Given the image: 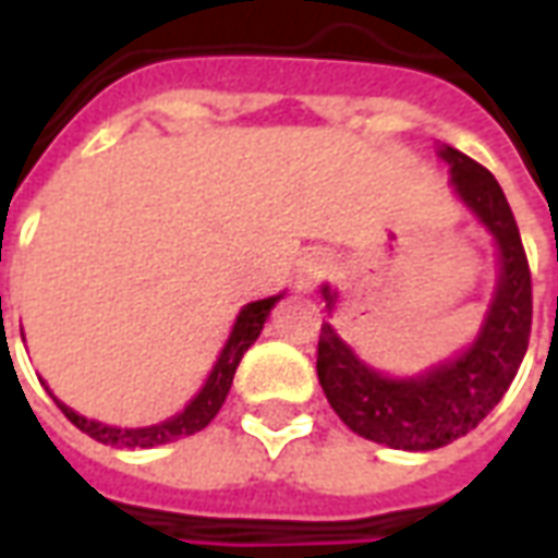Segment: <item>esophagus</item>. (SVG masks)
Here are the masks:
<instances>
[{"label": "esophagus", "instance_id": "1", "mask_svg": "<svg viewBox=\"0 0 558 558\" xmlns=\"http://www.w3.org/2000/svg\"><path fill=\"white\" fill-rule=\"evenodd\" d=\"M328 259L319 254H307L299 259V268H295V283L299 290H314L319 280L326 278Z\"/></svg>", "mask_w": 558, "mask_h": 558}]
</instances>
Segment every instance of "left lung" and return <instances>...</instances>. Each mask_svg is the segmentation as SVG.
<instances>
[{"label":"left lung","mask_w":558,"mask_h":558,"mask_svg":"<svg viewBox=\"0 0 558 558\" xmlns=\"http://www.w3.org/2000/svg\"><path fill=\"white\" fill-rule=\"evenodd\" d=\"M439 155L451 163L457 196L493 232L502 259L496 295L475 343L454 362L415 379L371 371L328 323L319 328L316 343L319 386L340 421L371 442L403 451H433L475 430L514 383L532 331V275L502 187L490 170L463 151L445 146ZM323 292L331 311L335 295L328 287Z\"/></svg>","instance_id":"left-lung-1"}]
</instances>
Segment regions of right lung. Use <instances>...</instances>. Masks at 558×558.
Listing matches in <instances>:
<instances>
[{"mask_svg":"<svg viewBox=\"0 0 558 558\" xmlns=\"http://www.w3.org/2000/svg\"><path fill=\"white\" fill-rule=\"evenodd\" d=\"M280 299H283V292H280V295H271V299H259V302L244 304L242 314L235 319V326H232L230 340H227V347L220 352L218 364L211 367V374H208L203 391L184 407V412L172 415L170 421H160V424H151V427L122 430V427H110V424H101V421L77 415V412L71 410V407H65L62 400H56L50 388H47V391H50V398L56 400V407L65 412V418L83 433H89L95 442L116 445V448H155V445L175 442V439H182V436H194L196 430H203L208 421L218 415V410L223 407V400L230 395L235 367L242 362L244 352L251 350V343L259 338V331L266 326L271 307H275Z\"/></svg>","mask_w":558,"mask_h":558,"instance_id":"obj_1","label":"right lung"}]
</instances>
